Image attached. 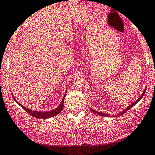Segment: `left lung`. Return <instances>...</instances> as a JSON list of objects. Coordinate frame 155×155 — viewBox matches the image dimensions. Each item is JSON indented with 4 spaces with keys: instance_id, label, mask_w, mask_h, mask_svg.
<instances>
[{
    "instance_id": "8db88e82",
    "label": "left lung",
    "mask_w": 155,
    "mask_h": 155,
    "mask_svg": "<svg viewBox=\"0 0 155 155\" xmlns=\"http://www.w3.org/2000/svg\"><path fill=\"white\" fill-rule=\"evenodd\" d=\"M146 89H145V90H144V91H143V94H141L140 97L139 98H138V99L137 100V101H135V102L133 103V104H131L130 106H128V107L126 108V109H125L124 111H121L120 113H119V114H117V115L113 116V117H118V116H120V115H122V114H124V113H126V111H129V109H130L131 107H133V106H134V105H135L136 104H137V103L138 102V101H140V100H141V98H142L143 97V95H144V94H145V91H146ZM91 109V111H92L93 113H94V114H97V115H100V116H104H104H105V117H110V114H104V113H102V112H99V111H97L94 110V109Z\"/></svg>"
}]
</instances>
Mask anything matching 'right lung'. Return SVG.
Here are the masks:
<instances>
[{
  "label": "right lung",
  "instance_id": "add662e5",
  "mask_svg": "<svg viewBox=\"0 0 155 155\" xmlns=\"http://www.w3.org/2000/svg\"><path fill=\"white\" fill-rule=\"evenodd\" d=\"M64 97H65V95H64V98H63V101H62V102H61V105H60V106H58V108H56L55 109H53V110H51V111H32V110H31V109H27V108L24 107V106H22L21 104H20L19 103H18V101H16L15 98H14V100L16 101V102H17V104H19L20 106H21V107H22L23 109H24L25 111H27V112L29 113L30 115L33 116V117H35L36 118L47 119V118H50L51 117H53V116L57 115V114H59V113L61 112V111H62L63 108H64Z\"/></svg>",
  "mask_w": 155,
  "mask_h": 155
}]
</instances>
